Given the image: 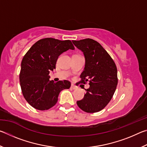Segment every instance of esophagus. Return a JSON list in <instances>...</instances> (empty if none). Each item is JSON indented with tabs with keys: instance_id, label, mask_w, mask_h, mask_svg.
Segmentation results:
<instances>
[{
	"instance_id": "obj_1",
	"label": "esophagus",
	"mask_w": 147,
	"mask_h": 147,
	"mask_svg": "<svg viewBox=\"0 0 147 147\" xmlns=\"http://www.w3.org/2000/svg\"><path fill=\"white\" fill-rule=\"evenodd\" d=\"M71 89H76V87L74 86V85H73V84H71Z\"/></svg>"
}]
</instances>
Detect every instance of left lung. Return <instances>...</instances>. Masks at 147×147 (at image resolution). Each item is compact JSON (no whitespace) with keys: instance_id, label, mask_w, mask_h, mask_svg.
Here are the masks:
<instances>
[{"instance_id":"obj_1","label":"left lung","mask_w":147,"mask_h":147,"mask_svg":"<svg viewBox=\"0 0 147 147\" xmlns=\"http://www.w3.org/2000/svg\"><path fill=\"white\" fill-rule=\"evenodd\" d=\"M77 48L83 52L86 64L80 83L89 82V89L77 105L87 113H95L107 106L117 86V69L115 62L101 45L92 39L73 40Z\"/></svg>"}]
</instances>
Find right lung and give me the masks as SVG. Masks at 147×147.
<instances>
[{
    "label": "right lung",
    "mask_w": 147,
    "mask_h": 147,
    "mask_svg": "<svg viewBox=\"0 0 147 147\" xmlns=\"http://www.w3.org/2000/svg\"><path fill=\"white\" fill-rule=\"evenodd\" d=\"M74 47L70 40L47 38L35 43L21 61L19 81L21 91L28 103L38 110L51 108L58 101L60 91L69 89L68 80L50 81V71L56 69L58 56Z\"/></svg>",
    "instance_id": "add662e5"
}]
</instances>
